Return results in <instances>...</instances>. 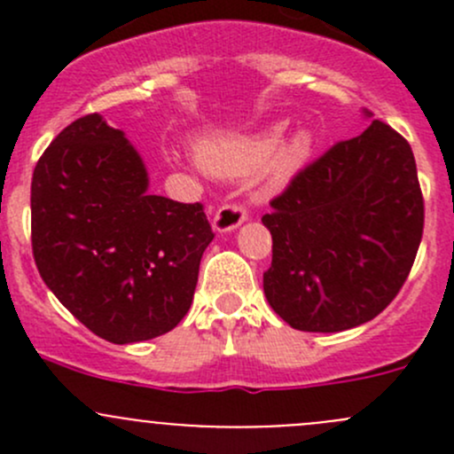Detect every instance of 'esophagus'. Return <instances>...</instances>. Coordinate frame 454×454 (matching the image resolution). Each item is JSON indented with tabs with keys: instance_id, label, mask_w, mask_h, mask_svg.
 Returning <instances> with one entry per match:
<instances>
[{
	"instance_id": "esophagus-1",
	"label": "esophagus",
	"mask_w": 454,
	"mask_h": 454,
	"mask_svg": "<svg viewBox=\"0 0 454 454\" xmlns=\"http://www.w3.org/2000/svg\"><path fill=\"white\" fill-rule=\"evenodd\" d=\"M248 219L244 206L239 204H223L219 206L217 213L213 215V231L215 232H232Z\"/></svg>"
}]
</instances>
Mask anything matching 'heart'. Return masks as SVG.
I'll use <instances>...</instances> for the list:
<instances>
[{
  "label": "heart",
  "mask_w": 454,
  "mask_h": 454,
  "mask_svg": "<svg viewBox=\"0 0 454 454\" xmlns=\"http://www.w3.org/2000/svg\"><path fill=\"white\" fill-rule=\"evenodd\" d=\"M283 127H268L253 138H204L198 145L200 164L210 171L213 176L222 177H239L246 173L259 168L270 155L277 149L281 140ZM314 149V134L308 127H301L290 136L278 149L272 167H270V177L274 182H286L305 167Z\"/></svg>",
  "instance_id": "b5f03b06"
}]
</instances>
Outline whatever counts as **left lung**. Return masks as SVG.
Returning a JSON list of instances; mask_svg holds the SVG:
<instances>
[{"instance_id": "obj_1", "label": "left lung", "mask_w": 454, "mask_h": 454, "mask_svg": "<svg viewBox=\"0 0 454 454\" xmlns=\"http://www.w3.org/2000/svg\"><path fill=\"white\" fill-rule=\"evenodd\" d=\"M270 206L261 219L272 235L263 292L290 327H358L404 286L422 241L424 200L411 145L384 122L333 145Z\"/></svg>"}]
</instances>
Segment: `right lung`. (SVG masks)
I'll return each mask as SVG.
<instances>
[{"label":"right lung","mask_w":454,"mask_h":454,"mask_svg":"<svg viewBox=\"0 0 454 454\" xmlns=\"http://www.w3.org/2000/svg\"><path fill=\"white\" fill-rule=\"evenodd\" d=\"M32 253L41 278L96 336L151 340L193 303L213 241L201 204L149 193L125 131L100 114L67 125L32 173Z\"/></svg>","instance_id":"right-lung-1"}]
</instances>
